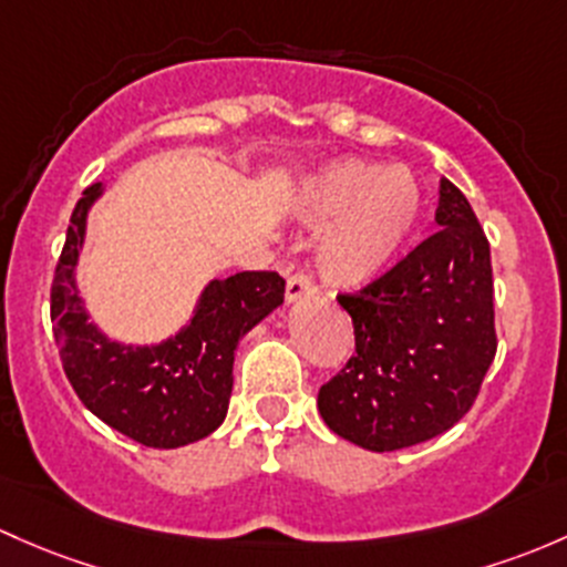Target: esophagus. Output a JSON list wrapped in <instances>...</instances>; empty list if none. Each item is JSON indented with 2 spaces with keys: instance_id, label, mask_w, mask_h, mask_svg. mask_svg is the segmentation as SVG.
<instances>
[{
  "instance_id": "obj_1",
  "label": "esophagus",
  "mask_w": 567,
  "mask_h": 567,
  "mask_svg": "<svg viewBox=\"0 0 567 567\" xmlns=\"http://www.w3.org/2000/svg\"><path fill=\"white\" fill-rule=\"evenodd\" d=\"M315 293H318V288H315V282L309 274H303V271L290 274L288 288H285V299H288V303L301 301V299H312Z\"/></svg>"
}]
</instances>
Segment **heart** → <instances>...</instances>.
Masks as SVG:
<instances>
[{"label": "heart", "instance_id": "heart-1", "mask_svg": "<svg viewBox=\"0 0 567 567\" xmlns=\"http://www.w3.org/2000/svg\"><path fill=\"white\" fill-rule=\"evenodd\" d=\"M303 206L318 223L333 219L318 266L333 285H363L385 271L424 217V189L404 165L339 159L303 184Z\"/></svg>", "mask_w": 567, "mask_h": 567}]
</instances>
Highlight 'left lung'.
<instances>
[{"mask_svg": "<svg viewBox=\"0 0 567 567\" xmlns=\"http://www.w3.org/2000/svg\"><path fill=\"white\" fill-rule=\"evenodd\" d=\"M437 234L355 293V355L320 385L318 410L339 437L399 451L451 429L473 408L494 353V279L473 206L440 182Z\"/></svg>", "mask_w": 567, "mask_h": 567, "instance_id": "left-lung-1", "label": "left lung"}]
</instances>
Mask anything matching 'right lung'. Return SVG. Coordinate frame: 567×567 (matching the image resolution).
<instances>
[{
  "instance_id": "right-lung-1",
  "label": "right lung",
  "mask_w": 567,
  "mask_h": 567,
  "mask_svg": "<svg viewBox=\"0 0 567 567\" xmlns=\"http://www.w3.org/2000/svg\"><path fill=\"white\" fill-rule=\"evenodd\" d=\"M103 184L83 189L51 285V323L70 385L100 421L146 449H178L225 421L234 391L236 344L285 299L277 271H238L200 293L189 326L152 348L111 342L89 323L75 264L86 214Z\"/></svg>"
}]
</instances>
